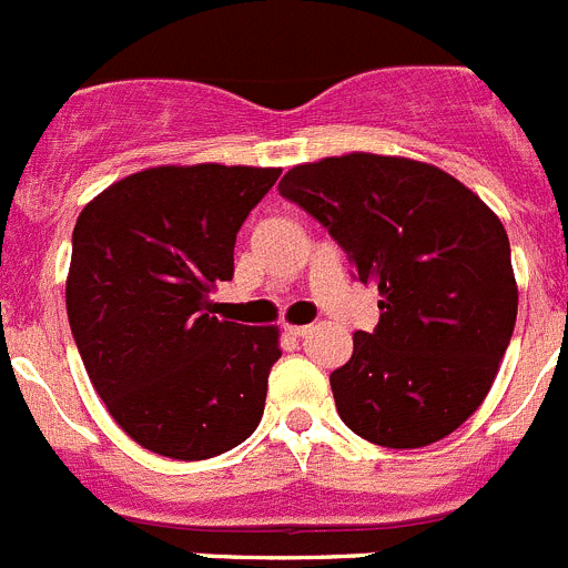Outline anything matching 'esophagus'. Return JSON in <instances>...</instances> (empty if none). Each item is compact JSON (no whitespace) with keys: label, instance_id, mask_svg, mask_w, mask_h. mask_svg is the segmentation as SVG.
Masks as SVG:
<instances>
[{"label":"esophagus","instance_id":"esophagus-1","mask_svg":"<svg viewBox=\"0 0 568 568\" xmlns=\"http://www.w3.org/2000/svg\"><path fill=\"white\" fill-rule=\"evenodd\" d=\"M285 331H288L291 336H308L311 325H285Z\"/></svg>","mask_w":568,"mask_h":568}]
</instances>
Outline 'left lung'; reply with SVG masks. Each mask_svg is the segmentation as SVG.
Returning a JSON list of instances; mask_svg holds the SVG:
<instances>
[{
  "instance_id": "obj_1",
  "label": "left lung",
  "mask_w": 568,
  "mask_h": 568,
  "mask_svg": "<svg viewBox=\"0 0 568 568\" xmlns=\"http://www.w3.org/2000/svg\"><path fill=\"white\" fill-rule=\"evenodd\" d=\"M280 195L382 296L379 325L354 334V356L331 373L342 422L379 447L442 442L481 407L518 316L495 212L438 166L371 152L300 163Z\"/></svg>"
}]
</instances>
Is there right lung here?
I'll list each match as a JSON object with an SVG mask.
<instances>
[{"label":"right lung","instance_id":"right-lung-1","mask_svg":"<svg viewBox=\"0 0 568 568\" xmlns=\"http://www.w3.org/2000/svg\"><path fill=\"white\" fill-rule=\"evenodd\" d=\"M280 170L152 166L81 209L68 320L87 376L121 430L144 449L203 462L257 430L274 325L214 316L234 274V240Z\"/></svg>","mask_w":568,"mask_h":568}]
</instances>
